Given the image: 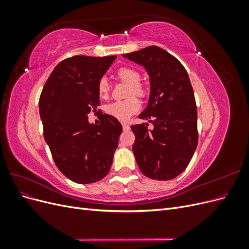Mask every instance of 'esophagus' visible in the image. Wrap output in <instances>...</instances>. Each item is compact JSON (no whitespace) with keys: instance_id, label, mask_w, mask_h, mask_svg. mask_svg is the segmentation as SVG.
<instances>
[{"instance_id":"esophagus-1","label":"esophagus","mask_w":249,"mask_h":249,"mask_svg":"<svg viewBox=\"0 0 249 249\" xmlns=\"http://www.w3.org/2000/svg\"><path fill=\"white\" fill-rule=\"evenodd\" d=\"M123 124V129H124V131H129L130 130V126H129V124Z\"/></svg>"}]
</instances>
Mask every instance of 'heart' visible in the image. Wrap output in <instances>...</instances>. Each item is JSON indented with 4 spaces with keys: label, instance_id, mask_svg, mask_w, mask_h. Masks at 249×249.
Wrapping results in <instances>:
<instances>
[{
    "label": "heart",
    "instance_id": "b5f03b06",
    "mask_svg": "<svg viewBox=\"0 0 249 249\" xmlns=\"http://www.w3.org/2000/svg\"><path fill=\"white\" fill-rule=\"evenodd\" d=\"M117 77L123 82L130 84L129 91H127V96L137 95V96H144L146 91L145 88L143 87L140 82V73L135 71L131 67H122L117 71ZM97 91L103 99L107 97L110 92V84L106 77L100 79L99 84H97ZM140 109V103L136 97H129V99L124 101H116L113 102L106 106V113L110 116L122 120V122H126L135 113H137Z\"/></svg>",
    "mask_w": 249,
    "mask_h": 249
}]
</instances>
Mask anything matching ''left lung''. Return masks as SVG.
Masks as SVG:
<instances>
[{"label":"left lung","mask_w":249,"mask_h":249,"mask_svg":"<svg viewBox=\"0 0 249 249\" xmlns=\"http://www.w3.org/2000/svg\"><path fill=\"white\" fill-rule=\"evenodd\" d=\"M123 56L144 67L150 83L147 107L139 118L153 123V130L148 124L131 126L139 169L149 178H175L188 166L198 142L196 103L187 71L156 46Z\"/></svg>","instance_id":"8db88e82"}]
</instances>
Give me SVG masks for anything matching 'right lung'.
<instances>
[{"mask_svg":"<svg viewBox=\"0 0 249 249\" xmlns=\"http://www.w3.org/2000/svg\"><path fill=\"white\" fill-rule=\"evenodd\" d=\"M116 56H73L52 71L40 94L44 140L59 170L78 184H91L108 175L123 126L101 113V124L88 114L100 106L97 84Z\"/></svg>","mask_w":249,"mask_h":249,"instance_id":"1","label":"right lung"}]
</instances>
